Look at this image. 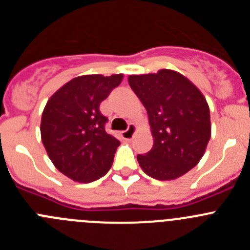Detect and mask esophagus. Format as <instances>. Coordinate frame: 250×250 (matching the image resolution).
<instances>
[{"mask_svg": "<svg viewBox=\"0 0 250 250\" xmlns=\"http://www.w3.org/2000/svg\"><path fill=\"white\" fill-rule=\"evenodd\" d=\"M135 131H136L135 124H130L129 127H127L126 130L121 131V136H123V139H125V140H131L134 134H135Z\"/></svg>", "mask_w": 250, "mask_h": 250, "instance_id": "obj_1", "label": "esophagus"}]
</instances>
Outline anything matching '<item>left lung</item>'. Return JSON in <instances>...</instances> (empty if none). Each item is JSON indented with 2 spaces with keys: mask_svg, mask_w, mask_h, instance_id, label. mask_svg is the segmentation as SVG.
<instances>
[{
  "mask_svg": "<svg viewBox=\"0 0 250 250\" xmlns=\"http://www.w3.org/2000/svg\"><path fill=\"white\" fill-rule=\"evenodd\" d=\"M129 85L147 111L154 145L138 155L144 173L174 180L193 169L211 135L210 111L200 90L173 70L130 75Z\"/></svg>",
  "mask_w": 250,
  "mask_h": 250,
  "instance_id": "left-lung-1",
  "label": "left lung"
}]
</instances>
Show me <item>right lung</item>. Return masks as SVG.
I'll return each instance as SVG.
<instances>
[{"label": "right lung", "instance_id": "1", "mask_svg": "<svg viewBox=\"0 0 250 250\" xmlns=\"http://www.w3.org/2000/svg\"><path fill=\"white\" fill-rule=\"evenodd\" d=\"M123 74L83 75L60 87L46 104L41 139L56 169L74 182H95L105 175L120 141L105 130L100 104L120 85Z\"/></svg>", "mask_w": 250, "mask_h": 250}]
</instances>
